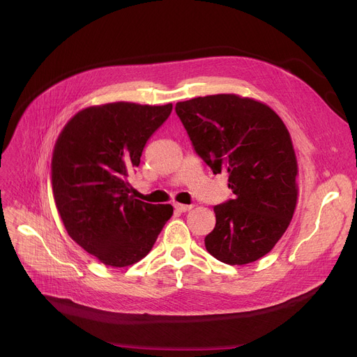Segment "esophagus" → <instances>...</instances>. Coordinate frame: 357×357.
Wrapping results in <instances>:
<instances>
[{
    "label": "esophagus",
    "mask_w": 357,
    "mask_h": 357,
    "mask_svg": "<svg viewBox=\"0 0 357 357\" xmlns=\"http://www.w3.org/2000/svg\"><path fill=\"white\" fill-rule=\"evenodd\" d=\"M174 208L178 211V212H188L193 208V205H183V204H175Z\"/></svg>",
    "instance_id": "esophagus-1"
}]
</instances>
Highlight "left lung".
<instances>
[{"label":"left lung","mask_w":357,"mask_h":357,"mask_svg":"<svg viewBox=\"0 0 357 357\" xmlns=\"http://www.w3.org/2000/svg\"><path fill=\"white\" fill-rule=\"evenodd\" d=\"M175 111L212 172H228L235 195L213 208L206 250L228 265L264 257L298 204V160L286 125L266 104L236 93L198 96L178 102Z\"/></svg>","instance_id":"obj_1"}]
</instances>
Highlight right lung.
Listing matches in <instances>:
<instances>
[{
  "label": "right lung",
  "mask_w": 357,
  "mask_h": 357,
  "mask_svg": "<svg viewBox=\"0 0 357 357\" xmlns=\"http://www.w3.org/2000/svg\"><path fill=\"white\" fill-rule=\"evenodd\" d=\"M172 104L109 102L77 112L55 142L51 183L68 235L107 266L139 262L174 213L129 195V174Z\"/></svg>",
  "instance_id": "add662e5"
}]
</instances>
